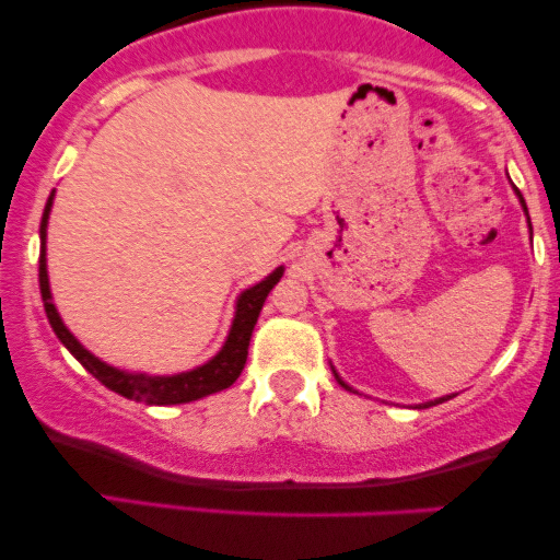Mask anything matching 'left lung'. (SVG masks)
<instances>
[{"mask_svg":"<svg viewBox=\"0 0 560 560\" xmlns=\"http://www.w3.org/2000/svg\"><path fill=\"white\" fill-rule=\"evenodd\" d=\"M518 199H522V205H524V197H522V195H518ZM524 213H526V205H524ZM529 226H532V223H529ZM334 376H337V374H334ZM337 382H339V384H342V387H345V389H350V387H347V384H345V382H342V378H339V376H337ZM445 400H450V395H447V397H436V400H432V402H423V405H421V408H429V405H440V402H445Z\"/></svg>","mask_w":560,"mask_h":560,"instance_id":"8db88e82","label":"left lung"}]
</instances>
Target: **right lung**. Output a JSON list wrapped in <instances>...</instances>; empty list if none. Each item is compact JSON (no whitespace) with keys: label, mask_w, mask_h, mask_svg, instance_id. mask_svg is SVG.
Listing matches in <instances>:
<instances>
[{"label":"right lung","mask_w":560,"mask_h":560,"mask_svg":"<svg viewBox=\"0 0 560 560\" xmlns=\"http://www.w3.org/2000/svg\"><path fill=\"white\" fill-rule=\"evenodd\" d=\"M55 191L47 199V208H44L42 215V255H38V289H42L44 311H47L49 324L57 334L62 345L68 347L70 355L79 361L83 369L89 371L94 378H100L107 389L118 392V395L128 397V400L147 402V405H178V402H191L199 400V397H208L213 392H221L231 387L242 374L244 363H247V347L249 337H253L255 324H258V316L262 311V302H266L268 292L279 284V279L284 276V268H276L271 276L260 281V284L244 289L236 300V313L234 324H231L226 342H223L221 350H218L215 358H210L205 365H197V369L184 371V374L173 376H147V374H128V371L113 369V365L102 363L100 358H94L92 352L83 347L73 334L68 331V326L62 324L60 313H57L52 292H49V276H47V223H49V210H52Z\"/></svg>","instance_id":"right-lung-1"}]
</instances>
